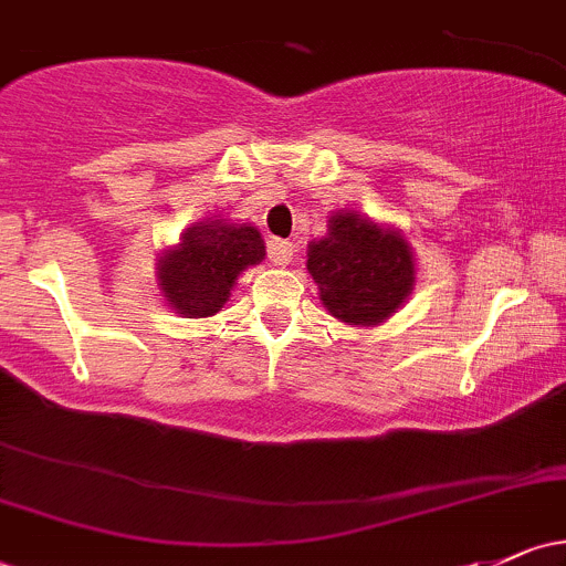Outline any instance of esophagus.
I'll return each mask as SVG.
<instances>
[{
    "instance_id": "esophagus-1",
    "label": "esophagus",
    "mask_w": 566,
    "mask_h": 566,
    "mask_svg": "<svg viewBox=\"0 0 566 566\" xmlns=\"http://www.w3.org/2000/svg\"><path fill=\"white\" fill-rule=\"evenodd\" d=\"M266 253H270V261L275 266H285L291 264V259H294V245L285 240H270V245H266Z\"/></svg>"
}]
</instances>
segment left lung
I'll return each mask as SVG.
<instances>
[{"label":"left lung","instance_id":"1","mask_svg":"<svg viewBox=\"0 0 566 566\" xmlns=\"http://www.w3.org/2000/svg\"><path fill=\"white\" fill-rule=\"evenodd\" d=\"M326 237L307 245V272L321 305L348 326H380L416 289V256L391 223L356 210H334Z\"/></svg>","mask_w":566,"mask_h":566}]
</instances>
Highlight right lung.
Instances as JSON below:
<instances>
[{
  "label": "right lung",
  "mask_w": 566,
  "mask_h": 566,
  "mask_svg": "<svg viewBox=\"0 0 566 566\" xmlns=\"http://www.w3.org/2000/svg\"><path fill=\"white\" fill-rule=\"evenodd\" d=\"M266 256L261 232L251 223L205 218L180 242L167 245L156 264L159 291L180 318H210L232 296L237 277Z\"/></svg>",
  "instance_id": "1"
}]
</instances>
